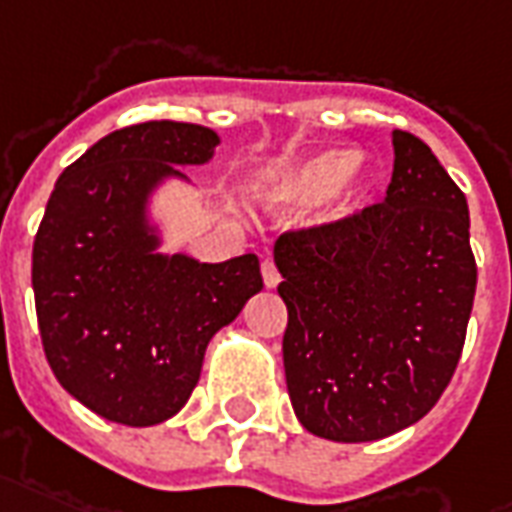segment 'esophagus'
Returning <instances> with one entry per match:
<instances>
[{"mask_svg":"<svg viewBox=\"0 0 512 512\" xmlns=\"http://www.w3.org/2000/svg\"><path fill=\"white\" fill-rule=\"evenodd\" d=\"M260 271H263V285H266L268 290L279 285V271H276L274 260H263V266H260Z\"/></svg>","mask_w":512,"mask_h":512,"instance_id":"1","label":"esophagus"}]
</instances>
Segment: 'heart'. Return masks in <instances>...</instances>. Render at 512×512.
<instances>
[{"label": "heart", "mask_w": 512, "mask_h": 512, "mask_svg": "<svg viewBox=\"0 0 512 512\" xmlns=\"http://www.w3.org/2000/svg\"><path fill=\"white\" fill-rule=\"evenodd\" d=\"M363 160L352 151L331 149L287 162L263 181V203L271 211H306L325 200V217H342L355 203Z\"/></svg>", "instance_id": "heart-1"}]
</instances>
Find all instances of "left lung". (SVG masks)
Segmentation results:
<instances>
[{"instance_id": "8db88e82", "label": "left lung", "mask_w": 512, "mask_h": 512, "mask_svg": "<svg viewBox=\"0 0 512 512\" xmlns=\"http://www.w3.org/2000/svg\"><path fill=\"white\" fill-rule=\"evenodd\" d=\"M287 306V393L306 431L372 442L418 423L456 372L478 266L464 192L393 130L382 203L274 246Z\"/></svg>"}]
</instances>
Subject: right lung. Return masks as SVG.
<instances>
[{"instance_id": "right-lung-1", "label": "right lung", "mask_w": 512, "mask_h": 512, "mask_svg": "<svg viewBox=\"0 0 512 512\" xmlns=\"http://www.w3.org/2000/svg\"><path fill=\"white\" fill-rule=\"evenodd\" d=\"M219 135L143 121L64 168L34 236L32 287L45 358L83 407L154 426L187 404L211 336L263 290L257 255L200 263L157 252L149 198L176 165H203Z\"/></svg>"}]
</instances>
